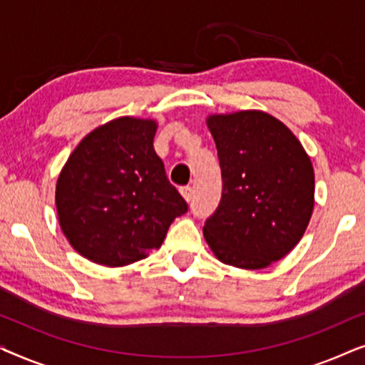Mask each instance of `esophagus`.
<instances>
[{
	"label": "esophagus",
	"mask_w": 365,
	"mask_h": 365,
	"mask_svg": "<svg viewBox=\"0 0 365 365\" xmlns=\"http://www.w3.org/2000/svg\"><path fill=\"white\" fill-rule=\"evenodd\" d=\"M179 192H181V196L184 197V201H191V197H192V187H189V186H184V187H181L179 189Z\"/></svg>",
	"instance_id": "34e87169"
}]
</instances>
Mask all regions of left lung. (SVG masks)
Instances as JSON below:
<instances>
[{
    "instance_id": "8db88e82",
    "label": "left lung",
    "mask_w": 365,
    "mask_h": 365,
    "mask_svg": "<svg viewBox=\"0 0 365 365\" xmlns=\"http://www.w3.org/2000/svg\"><path fill=\"white\" fill-rule=\"evenodd\" d=\"M217 148L222 197L204 224L219 261L246 271L287 256L311 221L314 168L301 141L282 121L259 109L209 114Z\"/></svg>"
}]
</instances>
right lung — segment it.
I'll return each instance as SVG.
<instances>
[{"instance_id": "1", "label": "right lung", "mask_w": 365, "mask_h": 365, "mask_svg": "<svg viewBox=\"0 0 365 365\" xmlns=\"http://www.w3.org/2000/svg\"><path fill=\"white\" fill-rule=\"evenodd\" d=\"M156 129L149 118L104 123L79 141L59 173V226L91 262L123 267L141 261L187 211L153 148Z\"/></svg>"}]
</instances>
